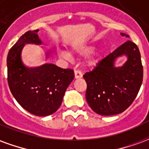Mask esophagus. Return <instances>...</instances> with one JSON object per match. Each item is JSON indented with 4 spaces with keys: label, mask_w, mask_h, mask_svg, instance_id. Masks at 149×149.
<instances>
[{
    "label": "esophagus",
    "mask_w": 149,
    "mask_h": 149,
    "mask_svg": "<svg viewBox=\"0 0 149 149\" xmlns=\"http://www.w3.org/2000/svg\"><path fill=\"white\" fill-rule=\"evenodd\" d=\"M74 75H75V78H76V79L82 77V73H81V72L79 71V70H75Z\"/></svg>",
    "instance_id": "obj_1"
}]
</instances>
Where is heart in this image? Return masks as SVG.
<instances>
[{
    "label": "heart",
    "instance_id": "b5f03b06",
    "mask_svg": "<svg viewBox=\"0 0 149 149\" xmlns=\"http://www.w3.org/2000/svg\"><path fill=\"white\" fill-rule=\"evenodd\" d=\"M96 49V47L93 45H84V46H81L80 48H78V49H74V52L76 53H77L79 55H82V56H88L91 54L92 52H93L94 50ZM61 55L63 56V57H65V58L69 59L71 57V56L70 54H68L67 52H61ZM96 62V60H94V59H92L91 60L90 63L91 64H94Z\"/></svg>",
    "mask_w": 149,
    "mask_h": 149
}]
</instances>
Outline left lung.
<instances>
[{"mask_svg":"<svg viewBox=\"0 0 149 149\" xmlns=\"http://www.w3.org/2000/svg\"><path fill=\"white\" fill-rule=\"evenodd\" d=\"M124 54L128 56L127 62L121 67H114L115 59ZM83 77L87 83L86 100L94 112L102 116L121 113L134 101L143 81V66L137 45L127 40Z\"/></svg>","mask_w":149,"mask_h":149,"instance_id":"1","label":"left lung"}]
</instances>
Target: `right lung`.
I'll return each instance as SVG.
<instances>
[{
  "label": "right lung",
  "mask_w": 149,
  "mask_h": 149,
  "mask_svg": "<svg viewBox=\"0 0 149 149\" xmlns=\"http://www.w3.org/2000/svg\"><path fill=\"white\" fill-rule=\"evenodd\" d=\"M38 29L28 31L12 47L7 57L8 83L12 94L23 109L39 116L51 115L58 109L68 86L73 78L71 68L52 64L27 68L21 59L24 44L41 43Z\"/></svg>",
  "instance_id": "right-lung-1"
}]
</instances>
